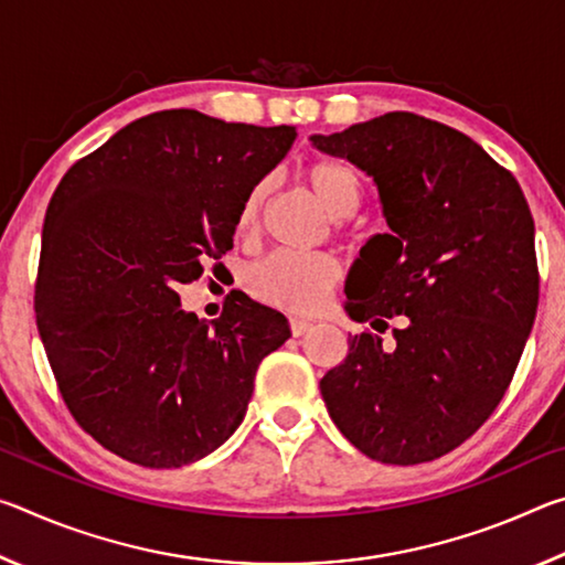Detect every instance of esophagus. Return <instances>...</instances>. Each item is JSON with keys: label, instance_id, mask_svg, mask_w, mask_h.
Wrapping results in <instances>:
<instances>
[{"label": "esophagus", "instance_id": "1", "mask_svg": "<svg viewBox=\"0 0 565 565\" xmlns=\"http://www.w3.org/2000/svg\"><path fill=\"white\" fill-rule=\"evenodd\" d=\"M289 329H291L294 337H303V333L311 329V321L309 319H301V317H291L289 319Z\"/></svg>", "mask_w": 565, "mask_h": 565}]
</instances>
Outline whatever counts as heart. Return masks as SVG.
<instances>
[{
    "instance_id": "heart-1",
    "label": "heart",
    "mask_w": 565,
    "mask_h": 565,
    "mask_svg": "<svg viewBox=\"0 0 565 565\" xmlns=\"http://www.w3.org/2000/svg\"><path fill=\"white\" fill-rule=\"evenodd\" d=\"M301 179L317 202L331 216H349L361 202L363 181L356 167L341 159L313 157L301 167ZM266 184L248 191L236 214V234L248 236L259 222ZM341 279V266L329 254H286L276 252L254 266L246 276L248 291L256 299L289 311H313L329 299Z\"/></svg>"
}]
</instances>
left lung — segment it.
<instances>
[{
  "label": "left lung",
  "instance_id": "1",
  "mask_svg": "<svg viewBox=\"0 0 565 565\" xmlns=\"http://www.w3.org/2000/svg\"><path fill=\"white\" fill-rule=\"evenodd\" d=\"M374 177L388 232L347 279L363 329L321 379L339 431L381 463L441 458L509 388L539 309L533 216L509 169L458 129L411 111L311 137Z\"/></svg>",
  "mask_w": 565,
  "mask_h": 565
}]
</instances>
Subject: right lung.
<instances>
[{"mask_svg": "<svg viewBox=\"0 0 565 565\" xmlns=\"http://www.w3.org/2000/svg\"><path fill=\"white\" fill-rule=\"evenodd\" d=\"M294 139V127L154 111L56 186L36 327L70 414L124 461L179 468L212 454L244 420L262 359L291 337L284 313L242 291L206 323L177 289L234 246L242 202Z\"/></svg>", "mask_w": 565, "mask_h": 565, "instance_id": "add662e5", "label": "right lung"}]
</instances>
